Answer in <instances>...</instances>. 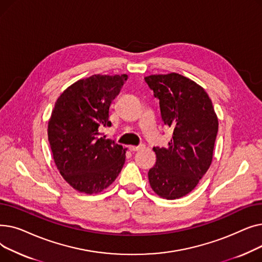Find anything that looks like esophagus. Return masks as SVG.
Listing matches in <instances>:
<instances>
[{"label":"esophagus","instance_id":"esophagus-1","mask_svg":"<svg viewBox=\"0 0 262 262\" xmlns=\"http://www.w3.org/2000/svg\"><path fill=\"white\" fill-rule=\"evenodd\" d=\"M130 152H138V150L142 149L143 148V145H140V146H133V145H129L128 146Z\"/></svg>","mask_w":262,"mask_h":262}]
</instances>
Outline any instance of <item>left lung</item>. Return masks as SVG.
I'll return each mask as SVG.
<instances>
[{
    "mask_svg": "<svg viewBox=\"0 0 262 262\" xmlns=\"http://www.w3.org/2000/svg\"><path fill=\"white\" fill-rule=\"evenodd\" d=\"M159 99L161 118L173 128L168 147H154L148 171L157 195L176 200L193 190L212 162L219 121L209 95L194 80L172 72L144 77Z\"/></svg>",
    "mask_w": 262,
    "mask_h": 262,
    "instance_id": "obj_1",
    "label": "left lung"
}]
</instances>
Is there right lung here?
Masks as SVG:
<instances>
[{"label": "right lung", "mask_w": 262, "mask_h": 262, "mask_svg": "<svg viewBox=\"0 0 262 262\" xmlns=\"http://www.w3.org/2000/svg\"><path fill=\"white\" fill-rule=\"evenodd\" d=\"M126 74L81 78L57 99L48 123L53 159L63 180L81 193L108 188L121 172L127 148L101 137L112 126L109 107L120 93Z\"/></svg>", "instance_id": "obj_1"}]
</instances>
